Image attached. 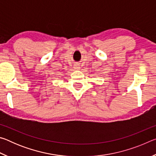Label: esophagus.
Wrapping results in <instances>:
<instances>
[{
  "label": "esophagus",
  "instance_id": "34e87169",
  "mask_svg": "<svg viewBox=\"0 0 156 156\" xmlns=\"http://www.w3.org/2000/svg\"><path fill=\"white\" fill-rule=\"evenodd\" d=\"M73 68H74L75 69H77V70H79L80 69V66L78 65V64H75L74 65H73Z\"/></svg>",
  "mask_w": 156,
  "mask_h": 156
}]
</instances>
